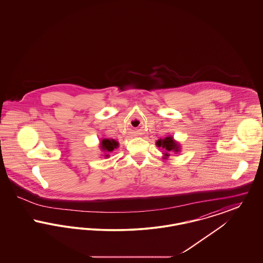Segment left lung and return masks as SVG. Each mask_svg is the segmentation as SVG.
<instances>
[{
	"mask_svg": "<svg viewBox=\"0 0 263 263\" xmlns=\"http://www.w3.org/2000/svg\"><path fill=\"white\" fill-rule=\"evenodd\" d=\"M156 144L159 148H162V150H163V154L164 155V157H168L171 152L178 153L180 151L179 144L175 140H174V138L171 137V136L158 140Z\"/></svg>",
	"mask_w": 263,
	"mask_h": 263,
	"instance_id": "8db88e82",
	"label": "left lung"
}]
</instances>
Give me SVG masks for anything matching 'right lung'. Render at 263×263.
I'll return each instance as SVG.
<instances>
[{
  "instance_id": "add662e5",
  "label": "right lung",
  "mask_w": 263,
  "mask_h": 263,
  "mask_svg": "<svg viewBox=\"0 0 263 263\" xmlns=\"http://www.w3.org/2000/svg\"><path fill=\"white\" fill-rule=\"evenodd\" d=\"M118 147V142L115 141L114 139H103L101 142H100V149L105 152L106 155H105V158H108L109 155L108 153L112 152L114 149H116Z\"/></svg>"
}]
</instances>
